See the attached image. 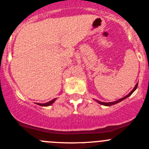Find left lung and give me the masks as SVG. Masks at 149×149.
I'll list each match as a JSON object with an SVG mask.
<instances>
[{"label":"left lung","instance_id":"obj_1","mask_svg":"<svg viewBox=\"0 0 149 149\" xmlns=\"http://www.w3.org/2000/svg\"><path fill=\"white\" fill-rule=\"evenodd\" d=\"M138 83H137L136 84H135V87L133 88V89H132V91H131L130 92L129 94H128L127 95H126V96L125 97H122V98H121V99H119V100H116V101H114V102H101V101H99V100H96L97 102H98V103H100V105H106V106H111V105H115V104H116V103H118V102H121V101H122L123 100H125V99H126V98H127L128 97H130V96L131 95H132V93H133L134 92V91L135 90V89H137V87H138Z\"/></svg>","mask_w":149,"mask_h":149}]
</instances>
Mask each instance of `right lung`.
<instances>
[{
	"label": "right lung",
	"mask_w": 149,
	"mask_h": 149,
	"mask_svg": "<svg viewBox=\"0 0 149 149\" xmlns=\"http://www.w3.org/2000/svg\"><path fill=\"white\" fill-rule=\"evenodd\" d=\"M55 100H56V98H54V99H53L52 100L49 101V102H46V103H36V104L38 105H41V106H49V105H51L53 102H54Z\"/></svg>",
	"instance_id": "1"
}]
</instances>
